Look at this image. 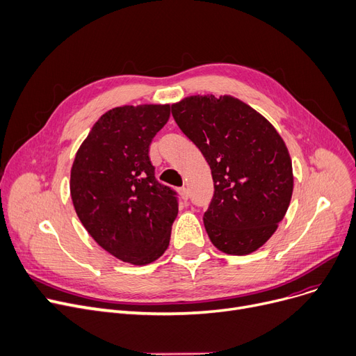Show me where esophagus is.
Here are the masks:
<instances>
[{
	"label": "esophagus",
	"instance_id": "1",
	"mask_svg": "<svg viewBox=\"0 0 356 356\" xmlns=\"http://www.w3.org/2000/svg\"><path fill=\"white\" fill-rule=\"evenodd\" d=\"M179 194H181V197H182L184 201L188 200V190H187V187H181V188H179Z\"/></svg>",
	"mask_w": 356,
	"mask_h": 356
}]
</instances>
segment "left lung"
Listing matches in <instances>:
<instances>
[{"instance_id":"left-lung-1","label":"left lung","mask_w":356,"mask_h":356,"mask_svg":"<svg viewBox=\"0 0 356 356\" xmlns=\"http://www.w3.org/2000/svg\"><path fill=\"white\" fill-rule=\"evenodd\" d=\"M172 115L211 169L214 195L202 217L211 243L236 257L258 250L278 229L294 190L280 133L232 95L185 97L172 104Z\"/></svg>"}]
</instances>
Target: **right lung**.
Returning a JSON list of instances; mask_svg holds the SVG:
<instances>
[{
    "instance_id": "add662e5",
    "label": "right lung",
    "mask_w": 356,
    "mask_h": 356,
    "mask_svg": "<svg viewBox=\"0 0 356 356\" xmlns=\"http://www.w3.org/2000/svg\"><path fill=\"white\" fill-rule=\"evenodd\" d=\"M169 115V104L108 110L71 168V198L81 223L101 248L127 264L156 261L171 239L178 202L156 181L149 159V145Z\"/></svg>"
}]
</instances>
